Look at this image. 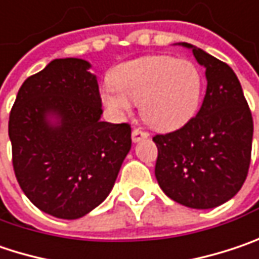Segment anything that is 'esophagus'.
Masks as SVG:
<instances>
[{
    "label": "esophagus",
    "instance_id": "obj_1",
    "mask_svg": "<svg viewBox=\"0 0 259 259\" xmlns=\"http://www.w3.org/2000/svg\"><path fill=\"white\" fill-rule=\"evenodd\" d=\"M148 136H149V133L142 129H135L132 132V141H133L135 144L139 142V141H142V139H146Z\"/></svg>",
    "mask_w": 259,
    "mask_h": 259
}]
</instances>
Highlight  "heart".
Returning <instances> with one entry per match:
<instances>
[{
  "label": "heart",
  "mask_w": 259,
  "mask_h": 259,
  "mask_svg": "<svg viewBox=\"0 0 259 259\" xmlns=\"http://www.w3.org/2000/svg\"><path fill=\"white\" fill-rule=\"evenodd\" d=\"M111 84L101 91L104 105L117 117L129 114L141 102V114L152 127L176 129L189 121L202 94V74L185 58L145 55L117 66Z\"/></svg>",
  "instance_id": "1"
}]
</instances>
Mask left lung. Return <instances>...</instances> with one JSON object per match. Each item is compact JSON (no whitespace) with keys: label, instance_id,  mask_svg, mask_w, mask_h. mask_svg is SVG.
Here are the masks:
<instances>
[{"label":"left lung","instance_id":"obj_1","mask_svg":"<svg viewBox=\"0 0 259 259\" xmlns=\"http://www.w3.org/2000/svg\"><path fill=\"white\" fill-rule=\"evenodd\" d=\"M205 67L206 92L198 114L180 129L155 135V177L162 192L189 208H215L240 190L251 164L253 121L240 82L226 63L190 44Z\"/></svg>","mask_w":259,"mask_h":259}]
</instances>
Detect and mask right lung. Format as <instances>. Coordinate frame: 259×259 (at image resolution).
I'll return each instance as SVG.
<instances>
[{"label":"right lung","mask_w":259,"mask_h":259,"mask_svg":"<svg viewBox=\"0 0 259 259\" xmlns=\"http://www.w3.org/2000/svg\"><path fill=\"white\" fill-rule=\"evenodd\" d=\"M82 58H57L27 77L8 120L17 182L40 211L86 215L108 196L132 146L127 123L101 121L97 76Z\"/></svg>","instance_id":"right-lung-1"}]
</instances>
